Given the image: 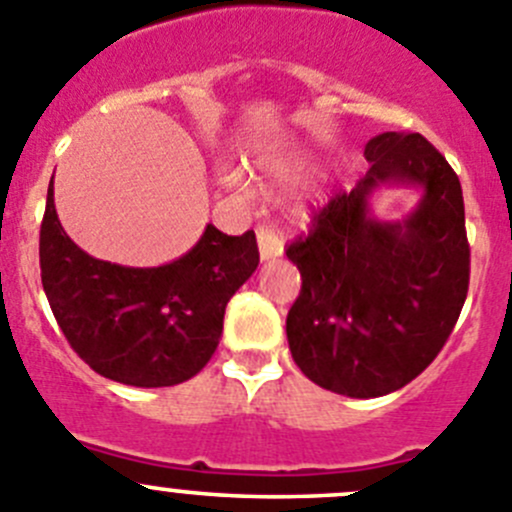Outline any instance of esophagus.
<instances>
[{
  "instance_id": "1",
  "label": "esophagus",
  "mask_w": 512,
  "mask_h": 512,
  "mask_svg": "<svg viewBox=\"0 0 512 512\" xmlns=\"http://www.w3.org/2000/svg\"><path fill=\"white\" fill-rule=\"evenodd\" d=\"M257 247H260L262 260H272V257L282 255V240L277 235L275 225H257Z\"/></svg>"
}]
</instances>
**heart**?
Instances as JSON below:
<instances>
[{
  "instance_id": "obj_1",
  "label": "heart",
  "mask_w": 512,
  "mask_h": 512,
  "mask_svg": "<svg viewBox=\"0 0 512 512\" xmlns=\"http://www.w3.org/2000/svg\"><path fill=\"white\" fill-rule=\"evenodd\" d=\"M280 175H292V170H280Z\"/></svg>"
}]
</instances>
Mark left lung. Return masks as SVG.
Here are the masks:
<instances>
[{
  "instance_id": "left-lung-1",
  "label": "left lung",
  "mask_w": 512,
  "mask_h": 512,
  "mask_svg": "<svg viewBox=\"0 0 512 512\" xmlns=\"http://www.w3.org/2000/svg\"><path fill=\"white\" fill-rule=\"evenodd\" d=\"M367 175L312 212L287 245L302 287L287 312L292 360L320 388L380 398L405 388L443 350L470 282L460 180L418 132H382L365 145ZM382 184L420 186L400 223L371 217Z\"/></svg>"
}]
</instances>
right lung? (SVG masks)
<instances>
[{
	"instance_id": "right-lung-1",
	"label": "right lung",
	"mask_w": 512,
	"mask_h": 512,
	"mask_svg": "<svg viewBox=\"0 0 512 512\" xmlns=\"http://www.w3.org/2000/svg\"><path fill=\"white\" fill-rule=\"evenodd\" d=\"M257 262L255 232L232 237L212 225L170 265L97 260L62 230L49 182L39 230L44 295L72 350L114 382L170 388L195 377L220 345L227 302Z\"/></svg>"
}]
</instances>
